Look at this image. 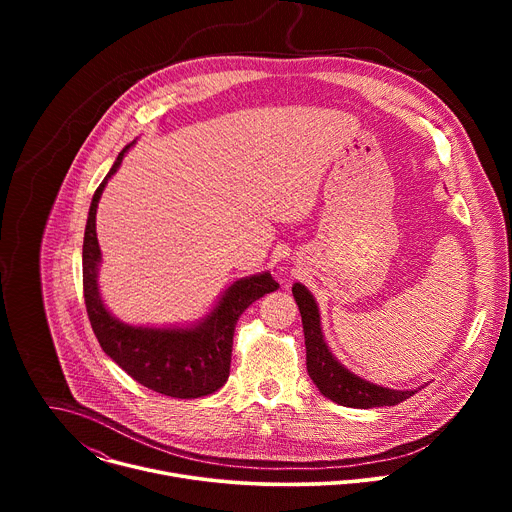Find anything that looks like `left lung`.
<instances>
[{"label":"left lung","mask_w":512,"mask_h":512,"mask_svg":"<svg viewBox=\"0 0 512 512\" xmlns=\"http://www.w3.org/2000/svg\"><path fill=\"white\" fill-rule=\"evenodd\" d=\"M291 294H294L302 314L308 375L324 397L344 407L371 409V407L397 405L417 393V389L397 391L383 385H375L367 379L350 373L342 362L336 360V356L330 352L324 340L322 326H320V310L314 296L310 294V289L302 283H294Z\"/></svg>","instance_id":"obj_1"}]
</instances>
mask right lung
I'll list each match as a JSON object with an SVG mask.
<instances>
[{
  "instance_id": "1",
  "label": "right lung",
  "mask_w": 512,
  "mask_h": 512,
  "mask_svg": "<svg viewBox=\"0 0 512 512\" xmlns=\"http://www.w3.org/2000/svg\"><path fill=\"white\" fill-rule=\"evenodd\" d=\"M125 145L105 180L93 194L83 241V289L93 332L109 358L139 385L176 399H196L221 389L231 371L233 334L239 316L279 283L269 271L233 281L214 308L190 326H131L117 320L99 291L101 249L97 241V206L109 178L119 170Z\"/></svg>"
}]
</instances>
